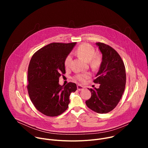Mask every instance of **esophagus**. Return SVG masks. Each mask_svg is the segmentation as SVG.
<instances>
[{
    "label": "esophagus",
    "instance_id": "1",
    "mask_svg": "<svg viewBox=\"0 0 148 148\" xmlns=\"http://www.w3.org/2000/svg\"><path fill=\"white\" fill-rule=\"evenodd\" d=\"M77 89L78 91H82L84 89V87L81 85H78L77 86Z\"/></svg>",
    "mask_w": 148,
    "mask_h": 148
}]
</instances>
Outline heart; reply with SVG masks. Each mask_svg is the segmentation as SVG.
I'll return each instance as SVG.
<instances>
[{"label":"heart","mask_w":148,"mask_h":148,"mask_svg":"<svg viewBox=\"0 0 148 148\" xmlns=\"http://www.w3.org/2000/svg\"><path fill=\"white\" fill-rule=\"evenodd\" d=\"M95 50L94 48L90 45L84 43L79 46L75 51V54L89 62L91 67L92 69H97L101 64V57L97 54H95ZM72 57L69 54L64 60V66L66 68H69L70 66ZM91 75L88 73L78 74L75 76V78L78 81L84 82L90 77Z\"/></svg>","instance_id":"b5f03b06"}]
</instances>
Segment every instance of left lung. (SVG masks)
I'll return each instance as SVG.
<instances>
[{
	"mask_svg": "<svg viewBox=\"0 0 148 148\" xmlns=\"http://www.w3.org/2000/svg\"><path fill=\"white\" fill-rule=\"evenodd\" d=\"M95 44L102 54L99 71L94 80L99 84V87L89 89L91 97L86 103L95 112L106 114L116 107L123 95L126 71L122 60L113 48L102 43Z\"/></svg>",
	"mask_w": 148,
	"mask_h": 148,
	"instance_id": "1",
	"label": "left lung"
}]
</instances>
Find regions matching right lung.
I'll use <instances>...</instances> for the list:
<instances>
[{
    "label": "right lung",
    "mask_w": 148,
    "mask_h": 148,
    "mask_svg": "<svg viewBox=\"0 0 148 148\" xmlns=\"http://www.w3.org/2000/svg\"><path fill=\"white\" fill-rule=\"evenodd\" d=\"M77 43H53L36 52L30 61L27 90L36 108L49 116H56L69 107L70 95L77 90L75 83L59 84L66 73L64 60Z\"/></svg>",
    "instance_id": "obj_1"
}]
</instances>
